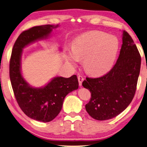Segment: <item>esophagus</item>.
I'll return each mask as SVG.
<instances>
[{
  "mask_svg": "<svg viewBox=\"0 0 147 147\" xmlns=\"http://www.w3.org/2000/svg\"><path fill=\"white\" fill-rule=\"evenodd\" d=\"M78 81H79V84L80 86H82V81H84V77H83L82 76H78Z\"/></svg>",
  "mask_w": 147,
  "mask_h": 147,
  "instance_id": "esophagus-1",
  "label": "esophagus"
}]
</instances>
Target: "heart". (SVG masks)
<instances>
[{"label":"heart","mask_w":147,"mask_h":147,"mask_svg":"<svg viewBox=\"0 0 147 147\" xmlns=\"http://www.w3.org/2000/svg\"><path fill=\"white\" fill-rule=\"evenodd\" d=\"M117 37L102 31H91L77 38L72 46V53L68 59L75 63L84 59V66L88 73L100 75L111 67L119 49Z\"/></svg>","instance_id":"1"}]
</instances>
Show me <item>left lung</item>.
<instances>
[{"mask_svg":"<svg viewBox=\"0 0 147 147\" xmlns=\"http://www.w3.org/2000/svg\"><path fill=\"white\" fill-rule=\"evenodd\" d=\"M123 44L117 63L104 76L86 77L82 86L90 90L91 98L86 110L97 120L116 117L133 99L141 67V56L129 33L123 32Z\"/></svg>","mask_w":147,"mask_h":147,"instance_id":"1","label":"left lung"}]
</instances>
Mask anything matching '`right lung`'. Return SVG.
<instances>
[{
  "instance_id": "1",
  "label": "right lung",
  "mask_w": 147,
  "mask_h": 147,
  "mask_svg": "<svg viewBox=\"0 0 147 147\" xmlns=\"http://www.w3.org/2000/svg\"><path fill=\"white\" fill-rule=\"evenodd\" d=\"M56 27L44 25L24 30L14 44L9 61L11 83L19 107L28 117L43 122L52 121L60 113L65 96L79 87L77 77H57L42 88H32L22 76L20 58L24 47L47 37Z\"/></svg>"
}]
</instances>
